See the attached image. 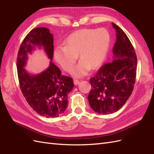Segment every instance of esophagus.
<instances>
[{
  "instance_id": "obj_1",
  "label": "esophagus",
  "mask_w": 154,
  "mask_h": 154,
  "mask_svg": "<svg viewBox=\"0 0 154 154\" xmlns=\"http://www.w3.org/2000/svg\"><path fill=\"white\" fill-rule=\"evenodd\" d=\"M80 83V82H79V80H74V85H77L78 84Z\"/></svg>"
}]
</instances>
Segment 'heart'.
<instances>
[{
    "instance_id": "obj_1",
    "label": "heart",
    "mask_w": 154,
    "mask_h": 154,
    "mask_svg": "<svg viewBox=\"0 0 154 154\" xmlns=\"http://www.w3.org/2000/svg\"><path fill=\"white\" fill-rule=\"evenodd\" d=\"M64 45L55 49V61L66 72H70L78 55L80 61L74 69L72 74L75 77H82L90 69L95 70L103 64L109 48L110 35L103 28L80 29L67 37Z\"/></svg>"
}]
</instances>
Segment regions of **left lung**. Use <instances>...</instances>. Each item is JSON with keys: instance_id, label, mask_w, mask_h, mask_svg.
Returning a JSON list of instances; mask_svg holds the SVG:
<instances>
[{"instance_id": "8db88e82", "label": "left lung", "mask_w": 154, "mask_h": 154, "mask_svg": "<svg viewBox=\"0 0 154 154\" xmlns=\"http://www.w3.org/2000/svg\"><path fill=\"white\" fill-rule=\"evenodd\" d=\"M113 59L104 65L89 80L91 89L88 95L90 106L99 114L117 112L124 105L134 89L137 59L132 44L117 25Z\"/></svg>"}]
</instances>
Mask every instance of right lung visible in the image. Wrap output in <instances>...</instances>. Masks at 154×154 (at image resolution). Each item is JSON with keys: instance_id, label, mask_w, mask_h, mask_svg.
Returning a JSON list of instances; mask_svg holds the SVG:
<instances>
[{"instance_id": "right-lung-1", "label": "right lung", "mask_w": 154, "mask_h": 154, "mask_svg": "<svg viewBox=\"0 0 154 154\" xmlns=\"http://www.w3.org/2000/svg\"><path fill=\"white\" fill-rule=\"evenodd\" d=\"M42 47L51 59L48 68L40 74L30 75L24 69L28 54L36 47ZM54 38L45 27L32 29L22 42L17 57L19 83L21 92L32 109L42 116L57 118L68 106V94L74 88L72 78L63 76L52 62Z\"/></svg>"}]
</instances>
